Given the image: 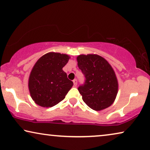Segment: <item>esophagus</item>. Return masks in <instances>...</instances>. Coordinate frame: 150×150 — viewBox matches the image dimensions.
Returning <instances> with one entry per match:
<instances>
[{"mask_svg": "<svg viewBox=\"0 0 150 150\" xmlns=\"http://www.w3.org/2000/svg\"><path fill=\"white\" fill-rule=\"evenodd\" d=\"M73 84H74V86H77V79H74V80H73Z\"/></svg>", "mask_w": 150, "mask_h": 150, "instance_id": "obj_1", "label": "esophagus"}]
</instances>
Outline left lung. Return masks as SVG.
<instances>
[{"label":"left lung","mask_w":150,"mask_h":150,"mask_svg":"<svg viewBox=\"0 0 150 150\" xmlns=\"http://www.w3.org/2000/svg\"><path fill=\"white\" fill-rule=\"evenodd\" d=\"M77 60L86 77L85 83L78 88L84 103L95 111L110 107L118 92L117 79L112 67L97 54H81Z\"/></svg>","instance_id":"8db88e82"}]
</instances>
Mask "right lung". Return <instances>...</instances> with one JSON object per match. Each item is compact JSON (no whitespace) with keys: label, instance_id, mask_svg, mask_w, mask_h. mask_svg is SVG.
<instances>
[{"label":"right lung","instance_id":"add662e5","mask_svg":"<svg viewBox=\"0 0 150 150\" xmlns=\"http://www.w3.org/2000/svg\"><path fill=\"white\" fill-rule=\"evenodd\" d=\"M69 59V55L49 52L36 62L28 79L29 92L36 104L52 107L65 98L73 85L62 70Z\"/></svg>","mask_w":150,"mask_h":150}]
</instances>
